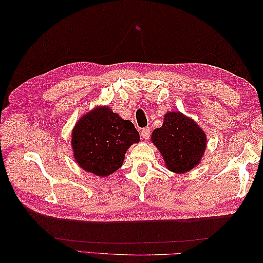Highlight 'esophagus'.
Returning a JSON list of instances; mask_svg holds the SVG:
<instances>
[{
  "mask_svg": "<svg viewBox=\"0 0 263 263\" xmlns=\"http://www.w3.org/2000/svg\"><path fill=\"white\" fill-rule=\"evenodd\" d=\"M141 137L142 139H144V140H148L149 137H150V130L149 127H144L141 130Z\"/></svg>",
  "mask_w": 263,
  "mask_h": 263,
  "instance_id": "1",
  "label": "esophagus"
}]
</instances>
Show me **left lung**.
Instances as JSON below:
<instances>
[{
  "instance_id": "obj_1",
  "label": "left lung",
  "mask_w": 263,
  "mask_h": 263,
  "mask_svg": "<svg viewBox=\"0 0 263 263\" xmlns=\"http://www.w3.org/2000/svg\"><path fill=\"white\" fill-rule=\"evenodd\" d=\"M152 142L163 156L166 168L183 174L200 164L206 136L191 117L173 110L164 115L163 125L153 131Z\"/></svg>"
}]
</instances>
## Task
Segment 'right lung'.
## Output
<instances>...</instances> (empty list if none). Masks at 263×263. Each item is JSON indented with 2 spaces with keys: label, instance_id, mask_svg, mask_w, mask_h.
Masks as SVG:
<instances>
[{
  "label": "right lung",
  "instance_id": "add662e5",
  "mask_svg": "<svg viewBox=\"0 0 263 263\" xmlns=\"http://www.w3.org/2000/svg\"><path fill=\"white\" fill-rule=\"evenodd\" d=\"M140 141L133 123L108 106H96L82 115L72 130L73 157L83 171L106 177L120 168L126 150Z\"/></svg>",
  "mask_w": 263,
  "mask_h": 263
}]
</instances>
